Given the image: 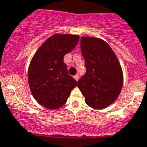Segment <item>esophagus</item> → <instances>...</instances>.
Wrapping results in <instances>:
<instances>
[{
    "mask_svg": "<svg viewBox=\"0 0 147 147\" xmlns=\"http://www.w3.org/2000/svg\"><path fill=\"white\" fill-rule=\"evenodd\" d=\"M74 79H75V80H79V75H78V74H76V75H75V76H74Z\"/></svg>",
    "mask_w": 147,
    "mask_h": 147,
    "instance_id": "1",
    "label": "esophagus"
}]
</instances>
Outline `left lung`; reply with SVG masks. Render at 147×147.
<instances>
[{"instance_id":"8db88e82","label":"left lung","mask_w":147,"mask_h":147,"mask_svg":"<svg viewBox=\"0 0 147 147\" xmlns=\"http://www.w3.org/2000/svg\"><path fill=\"white\" fill-rule=\"evenodd\" d=\"M80 49L85 59V74L78 86L86 104L94 109H103L119 95L123 75L119 62L107 42L92 37H81Z\"/></svg>"}]
</instances>
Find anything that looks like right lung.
I'll use <instances>...</instances> for the list:
<instances>
[{"label": "right lung", "instance_id": "add662e5", "mask_svg": "<svg viewBox=\"0 0 147 147\" xmlns=\"http://www.w3.org/2000/svg\"><path fill=\"white\" fill-rule=\"evenodd\" d=\"M79 36L56 34L39 47L28 67L29 88L36 101L46 109H57L67 101L78 82L68 74L63 57L77 46Z\"/></svg>", "mask_w": 147, "mask_h": 147}]
</instances>
